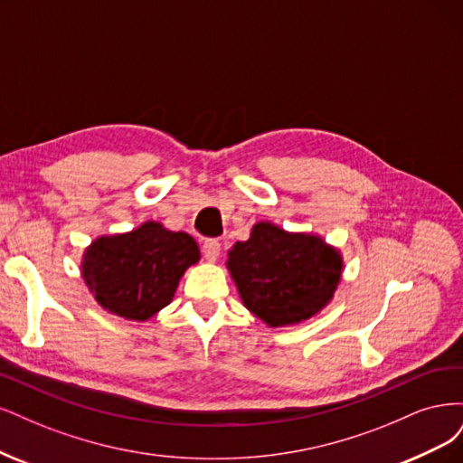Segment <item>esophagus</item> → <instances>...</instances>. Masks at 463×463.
Segmentation results:
<instances>
[{"instance_id": "1", "label": "esophagus", "mask_w": 463, "mask_h": 463, "mask_svg": "<svg viewBox=\"0 0 463 463\" xmlns=\"http://www.w3.org/2000/svg\"><path fill=\"white\" fill-rule=\"evenodd\" d=\"M202 250H203V258L207 261H215L221 253V244L215 241V238H207Z\"/></svg>"}]
</instances>
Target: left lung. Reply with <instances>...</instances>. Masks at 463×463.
Instances as JSON below:
<instances>
[{
	"label": "left lung",
	"mask_w": 463,
	"mask_h": 463,
	"mask_svg": "<svg viewBox=\"0 0 463 463\" xmlns=\"http://www.w3.org/2000/svg\"><path fill=\"white\" fill-rule=\"evenodd\" d=\"M227 267L253 316L285 326L317 316L333 300L345 263L321 236L260 221L246 242L229 250Z\"/></svg>",
	"instance_id": "1"
}]
</instances>
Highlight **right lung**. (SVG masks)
<instances>
[{
  "label": "right lung",
  "mask_w": 463,
  "mask_h": 463,
  "mask_svg": "<svg viewBox=\"0 0 463 463\" xmlns=\"http://www.w3.org/2000/svg\"><path fill=\"white\" fill-rule=\"evenodd\" d=\"M198 261L190 234L146 221L130 232L96 238L84 251L82 277L103 309L146 321L171 304L178 280Z\"/></svg>",
  "instance_id": "1"
}]
</instances>
